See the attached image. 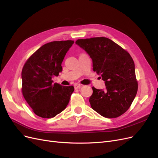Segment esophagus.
Wrapping results in <instances>:
<instances>
[{"label": "esophagus", "mask_w": 158, "mask_h": 158, "mask_svg": "<svg viewBox=\"0 0 158 158\" xmlns=\"http://www.w3.org/2000/svg\"><path fill=\"white\" fill-rule=\"evenodd\" d=\"M82 84H74V88L75 89H78V88H80L81 87H82Z\"/></svg>", "instance_id": "esophagus-1"}]
</instances>
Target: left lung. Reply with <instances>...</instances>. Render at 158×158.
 Segmentation results:
<instances>
[{"mask_svg": "<svg viewBox=\"0 0 158 158\" xmlns=\"http://www.w3.org/2000/svg\"><path fill=\"white\" fill-rule=\"evenodd\" d=\"M76 44L92 58L93 70L105 82V90L92 87L89 99L92 108L105 118L121 116L129 109L138 91L133 59L106 37L78 39Z\"/></svg>", "mask_w": 158, "mask_h": 158, "instance_id": "8db88e82", "label": "left lung"}]
</instances>
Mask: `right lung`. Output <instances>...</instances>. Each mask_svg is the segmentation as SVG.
<instances>
[{"mask_svg": "<svg viewBox=\"0 0 158 158\" xmlns=\"http://www.w3.org/2000/svg\"><path fill=\"white\" fill-rule=\"evenodd\" d=\"M73 40L54 41L42 46L24 64L22 70V92L37 116H56L69 104L74 87L53 83L54 76L62 71V62Z\"/></svg>", "mask_w": 158, "mask_h": 158, "instance_id": "1", "label": "right lung"}]
</instances>
